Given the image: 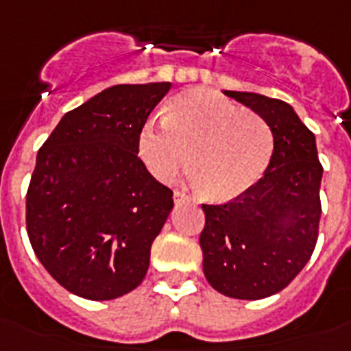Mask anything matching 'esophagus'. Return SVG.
<instances>
[{"label":"esophagus","instance_id":"esophagus-1","mask_svg":"<svg viewBox=\"0 0 351 351\" xmlns=\"http://www.w3.org/2000/svg\"><path fill=\"white\" fill-rule=\"evenodd\" d=\"M173 198H175L176 204H184V202H189V200H191V198L187 197L186 193H182V191L173 193Z\"/></svg>","mask_w":351,"mask_h":351}]
</instances>
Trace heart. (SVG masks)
Returning <instances> with one entry per match:
<instances>
[{
	"mask_svg": "<svg viewBox=\"0 0 351 351\" xmlns=\"http://www.w3.org/2000/svg\"><path fill=\"white\" fill-rule=\"evenodd\" d=\"M273 145L264 118L204 89L171 98L164 120L145 121L138 134V154L156 180H173L189 162L193 184L217 202L261 180Z\"/></svg>",
	"mask_w": 351,
	"mask_h": 351,
	"instance_id": "1",
	"label": "heart"
}]
</instances>
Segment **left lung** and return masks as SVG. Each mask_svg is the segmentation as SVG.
<instances>
[{
  "mask_svg": "<svg viewBox=\"0 0 351 351\" xmlns=\"http://www.w3.org/2000/svg\"><path fill=\"white\" fill-rule=\"evenodd\" d=\"M271 127L273 154L255 186L228 204H204V275L219 293L258 300L293 280L315 250L322 165L315 134L289 104L256 93L224 90Z\"/></svg>",
  "mask_w": 351,
  "mask_h": 351,
  "instance_id": "left-lung-1",
  "label": "left lung"
}]
</instances>
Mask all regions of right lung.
<instances>
[{
    "label": "right lung",
    "instance_id": "obj_1",
    "mask_svg": "<svg viewBox=\"0 0 351 351\" xmlns=\"http://www.w3.org/2000/svg\"><path fill=\"white\" fill-rule=\"evenodd\" d=\"M169 82L114 85L63 114L36 156L27 233L71 293L112 300L142 284L173 191L138 158V134Z\"/></svg>",
    "mask_w": 351,
    "mask_h": 351
}]
</instances>
